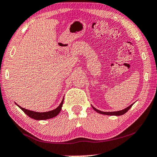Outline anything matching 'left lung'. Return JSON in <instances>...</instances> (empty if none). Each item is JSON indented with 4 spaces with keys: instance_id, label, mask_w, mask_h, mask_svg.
<instances>
[{
    "instance_id": "8db88e82",
    "label": "left lung",
    "mask_w": 157,
    "mask_h": 157,
    "mask_svg": "<svg viewBox=\"0 0 157 157\" xmlns=\"http://www.w3.org/2000/svg\"><path fill=\"white\" fill-rule=\"evenodd\" d=\"M133 105V104H131V105H129L128 107H127V108H126L125 109H124V110H119V111H115V112H103V111H101L98 110V109H96V108H94V107L93 105H91L92 108H93V109L94 110H95L96 112H97V113H99V114H105V115H113V116H120V115H122V114H125L126 112H127L129 109H130L131 107H132V105Z\"/></svg>"
}]
</instances>
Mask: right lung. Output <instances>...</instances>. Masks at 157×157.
<instances>
[{
  "instance_id": "add662e5",
  "label": "right lung",
  "mask_w": 157,
  "mask_h": 157,
  "mask_svg": "<svg viewBox=\"0 0 157 157\" xmlns=\"http://www.w3.org/2000/svg\"><path fill=\"white\" fill-rule=\"evenodd\" d=\"M63 100H64V97L63 98V99H62V101L60 103V105L57 107L56 108L54 109V110H52L51 111H48V112H44V113H38V112H34L32 110H27V109L21 108V106L17 105L16 103L15 104L21 109L22 111L24 112L25 114H27L29 117L36 119V120H46V119L53 118L56 115H58L59 113L61 112L62 105H63Z\"/></svg>"
}]
</instances>
